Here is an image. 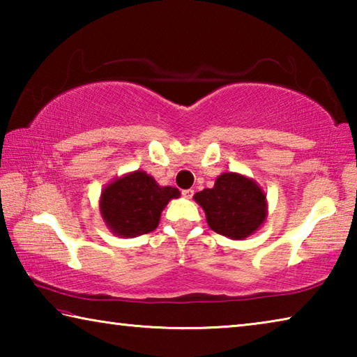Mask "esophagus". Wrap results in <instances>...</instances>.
Instances as JSON below:
<instances>
[{"mask_svg":"<svg viewBox=\"0 0 357 357\" xmlns=\"http://www.w3.org/2000/svg\"><path fill=\"white\" fill-rule=\"evenodd\" d=\"M193 193H195V192H193L192 189H187V190H183V197L187 198V200H190V198L193 197Z\"/></svg>","mask_w":357,"mask_h":357,"instance_id":"obj_1","label":"esophagus"}]
</instances>
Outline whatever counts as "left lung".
Segmentation results:
<instances>
[{"label": "left lung", "mask_w": 357, "mask_h": 357, "mask_svg": "<svg viewBox=\"0 0 357 357\" xmlns=\"http://www.w3.org/2000/svg\"><path fill=\"white\" fill-rule=\"evenodd\" d=\"M193 200L203 208L211 229L234 241L249 238L268 217L264 190L241 173H222L213 189L195 193Z\"/></svg>", "instance_id": "left-lung-1"}]
</instances>
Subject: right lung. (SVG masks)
Wrapping results in <instances>:
<instances>
[{
    "instance_id": "1",
    "label": "right lung",
    "mask_w": 357,
    "mask_h": 357,
    "mask_svg": "<svg viewBox=\"0 0 357 357\" xmlns=\"http://www.w3.org/2000/svg\"><path fill=\"white\" fill-rule=\"evenodd\" d=\"M179 195L176 187L159 185L146 172L135 170L102 189L99 211L114 236L135 238L155 229L168 202Z\"/></svg>"
}]
</instances>
